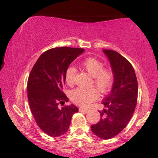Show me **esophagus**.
<instances>
[{"label":"esophagus","instance_id":"34e87169","mask_svg":"<svg viewBox=\"0 0 158 158\" xmlns=\"http://www.w3.org/2000/svg\"><path fill=\"white\" fill-rule=\"evenodd\" d=\"M79 111H81V112H84V113H86L89 111V110L88 109H85V108H79Z\"/></svg>","mask_w":158,"mask_h":158}]
</instances>
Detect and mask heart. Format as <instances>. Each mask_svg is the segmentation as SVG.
I'll return each instance as SVG.
<instances>
[{
	"instance_id": "b5f03b06",
	"label": "heart",
	"mask_w": 158,
	"mask_h": 158,
	"mask_svg": "<svg viewBox=\"0 0 158 158\" xmlns=\"http://www.w3.org/2000/svg\"><path fill=\"white\" fill-rule=\"evenodd\" d=\"M81 67L93 77L91 85L95 86L102 93L108 92L114 81V72L111 69L103 68L102 62L95 58H88L81 63ZM77 70L74 67H69L65 72V80L69 86H74ZM73 102L82 107L89 106L99 97V91L96 88L82 89L77 88L71 93Z\"/></svg>"
}]
</instances>
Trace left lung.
Returning a JSON list of instances; mask_svg holds the SVG:
<instances>
[{
    "label": "left lung",
    "mask_w": 158,
    "mask_h": 158,
    "mask_svg": "<svg viewBox=\"0 0 158 158\" xmlns=\"http://www.w3.org/2000/svg\"><path fill=\"white\" fill-rule=\"evenodd\" d=\"M114 72V84L109 94L102 104L101 118L91 126L95 135L109 139L126 127L133 116L137 103L138 82L131 63L114 50H103Z\"/></svg>",
    "instance_id": "left-lung-1"
}]
</instances>
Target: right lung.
Masks as SVG:
<instances>
[{
	"label": "right lung",
	"mask_w": 158,
	"mask_h": 158,
	"mask_svg": "<svg viewBox=\"0 0 158 158\" xmlns=\"http://www.w3.org/2000/svg\"><path fill=\"white\" fill-rule=\"evenodd\" d=\"M84 51V49L68 47L47 50L40 56L29 74L27 91L30 109L40 130L50 136L65 133L72 115L78 111L74 105L59 106L69 102L62 92L66 69Z\"/></svg>",
	"instance_id": "right-lung-1"
}]
</instances>
